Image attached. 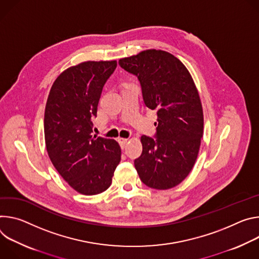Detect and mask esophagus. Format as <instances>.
<instances>
[{"mask_svg":"<svg viewBox=\"0 0 259 259\" xmlns=\"http://www.w3.org/2000/svg\"><path fill=\"white\" fill-rule=\"evenodd\" d=\"M127 141H128V139H124V138H119V139H118V142H119V144H120L121 148H124V147H125V145L127 144Z\"/></svg>","mask_w":259,"mask_h":259,"instance_id":"34e87169","label":"esophagus"}]
</instances>
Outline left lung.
<instances>
[{
    "instance_id": "1",
    "label": "left lung",
    "mask_w": 259,
    "mask_h": 259,
    "mask_svg": "<svg viewBox=\"0 0 259 259\" xmlns=\"http://www.w3.org/2000/svg\"><path fill=\"white\" fill-rule=\"evenodd\" d=\"M140 81L145 105L157 110L155 139L142 136L135 159L141 181L155 189L180 184L196 160L204 132L202 103L186 67L166 51L149 49L119 60Z\"/></svg>"
}]
</instances>
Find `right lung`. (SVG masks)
Masks as SVG:
<instances>
[{
  "label": "right lung",
  "instance_id": "add662e5",
  "mask_svg": "<svg viewBox=\"0 0 259 259\" xmlns=\"http://www.w3.org/2000/svg\"><path fill=\"white\" fill-rule=\"evenodd\" d=\"M116 67V61L84 62L65 70L52 84L46 103L49 158L68 184L85 195L108 189L121 159L116 141L92 135L103 88Z\"/></svg>",
  "mask_w": 259,
  "mask_h": 259
}]
</instances>
